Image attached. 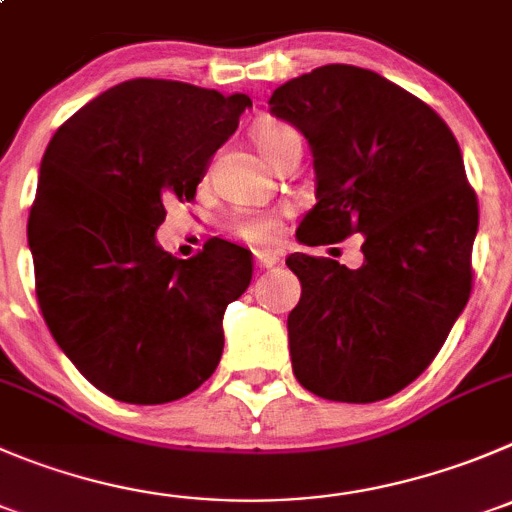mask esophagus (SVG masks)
Masks as SVG:
<instances>
[{
    "label": "esophagus",
    "mask_w": 512,
    "mask_h": 512,
    "mask_svg": "<svg viewBox=\"0 0 512 512\" xmlns=\"http://www.w3.org/2000/svg\"><path fill=\"white\" fill-rule=\"evenodd\" d=\"M276 264H279V253L256 251V266H259V269H271V266Z\"/></svg>",
    "instance_id": "1"
}]
</instances>
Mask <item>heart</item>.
<instances>
[{
  "instance_id": "heart-1",
  "label": "heart",
  "mask_w": 512,
  "mask_h": 512,
  "mask_svg": "<svg viewBox=\"0 0 512 512\" xmlns=\"http://www.w3.org/2000/svg\"><path fill=\"white\" fill-rule=\"evenodd\" d=\"M253 140L256 148L264 155L269 163H274L289 145L301 143L299 133L291 128L289 123L281 120H261L253 128ZM291 216L289 208H269V211H256V208H243V211L233 213L231 218V231L241 236L243 241L256 243V246H266L274 243L281 236L286 226V218Z\"/></svg>"
}]
</instances>
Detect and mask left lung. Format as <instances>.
Wrapping results in <instances>:
<instances>
[{
    "label": "left lung",
    "mask_w": 512,
    "mask_h": 512,
    "mask_svg": "<svg viewBox=\"0 0 512 512\" xmlns=\"http://www.w3.org/2000/svg\"><path fill=\"white\" fill-rule=\"evenodd\" d=\"M269 105L314 153L316 206L299 241L364 236L359 269L286 259L301 281L289 314L296 379L334 402L392 397L430 367L470 299L480 213L460 145L427 102L362 67H316Z\"/></svg>",
    "instance_id": "obj_1"
}]
</instances>
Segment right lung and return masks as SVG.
<instances>
[{
  "instance_id": "right-lung-1",
  "label": "right lung",
  "mask_w": 512,
  "mask_h": 512,
  "mask_svg": "<svg viewBox=\"0 0 512 512\" xmlns=\"http://www.w3.org/2000/svg\"><path fill=\"white\" fill-rule=\"evenodd\" d=\"M248 95L178 80L120 82L60 125L42 158L27 238L47 329L82 377L130 405H163L221 362L223 311L251 251L208 238L193 259L155 243L165 203L196 198Z\"/></svg>"
}]
</instances>
